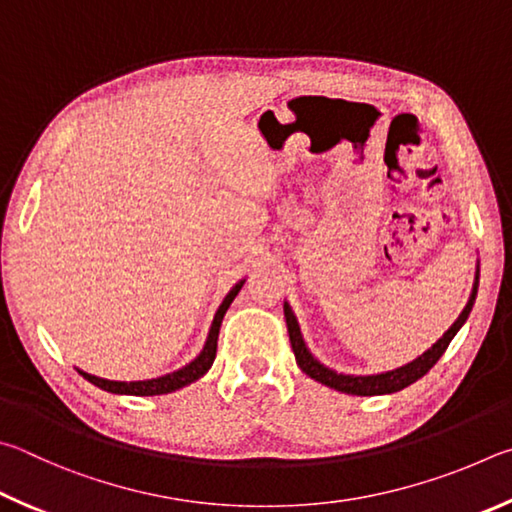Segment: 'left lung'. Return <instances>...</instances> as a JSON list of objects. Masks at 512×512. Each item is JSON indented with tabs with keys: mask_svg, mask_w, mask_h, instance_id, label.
I'll list each match as a JSON object with an SVG mask.
<instances>
[{
	"mask_svg": "<svg viewBox=\"0 0 512 512\" xmlns=\"http://www.w3.org/2000/svg\"><path fill=\"white\" fill-rule=\"evenodd\" d=\"M477 290H479V263H477V274H474V285L470 292V299L465 303L463 312L459 315V319L447 328V333L438 339V342L427 348L423 355H418L414 362H409L405 366H398L393 371H384V373H373V375H351V373H337L333 369H328L326 364H321L315 355L308 351L306 342H303L299 321L294 317V312L290 308V303H283V312H285V324H288V333H290V344L294 357H297L299 369L308 375V378L317 380L326 387L342 391V393H351V396H387V393H396L402 391L409 384H414L416 380L423 378L425 373H429V369L441 360L443 353L447 351V346L454 339V335L459 333L461 326L468 321L474 299H477Z\"/></svg>",
	"mask_w": 512,
	"mask_h": 512,
	"instance_id": "left-lung-1",
	"label": "left lung"
}]
</instances>
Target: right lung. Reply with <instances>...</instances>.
<instances>
[{
  "instance_id": "right-lung-1",
  "label": "right lung",
  "mask_w": 512,
  "mask_h": 512,
  "mask_svg": "<svg viewBox=\"0 0 512 512\" xmlns=\"http://www.w3.org/2000/svg\"><path fill=\"white\" fill-rule=\"evenodd\" d=\"M242 285H245V279L238 281L233 288L229 290L227 297L220 303L218 312H215L213 324L209 328V337H206L204 348L200 351V355L195 357L193 362H188L182 369H177L173 373L161 375V378H152V380H137V382H116V380H105V378H96L92 373H85L76 369L87 382H92L94 387L116 393V396H161V393H173L177 389L186 387L195 380H200L202 375L211 369V364L215 360V351H218V335H220V326L222 319L227 315V310L231 306V301L236 299V294L240 292Z\"/></svg>"
}]
</instances>
